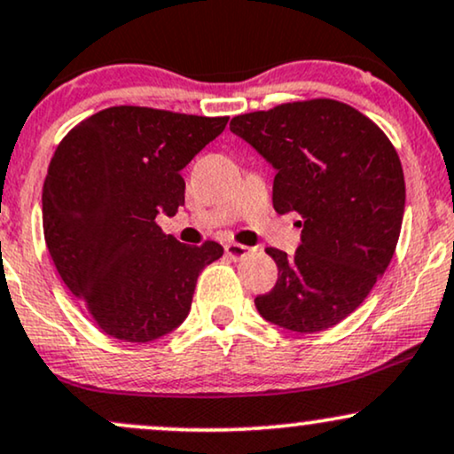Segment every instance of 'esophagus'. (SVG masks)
<instances>
[{
  "instance_id": "esophagus-1",
  "label": "esophagus",
  "mask_w": 454,
  "mask_h": 454,
  "mask_svg": "<svg viewBox=\"0 0 454 454\" xmlns=\"http://www.w3.org/2000/svg\"><path fill=\"white\" fill-rule=\"evenodd\" d=\"M251 247H247V245H241V243H228L226 245V255L231 260H243V258H247V255L251 254Z\"/></svg>"
}]
</instances>
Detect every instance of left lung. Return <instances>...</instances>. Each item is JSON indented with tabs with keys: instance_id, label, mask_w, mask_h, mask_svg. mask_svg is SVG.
Here are the masks:
<instances>
[{
	"instance_id": "1",
	"label": "left lung",
	"mask_w": 454,
	"mask_h": 454,
	"mask_svg": "<svg viewBox=\"0 0 454 454\" xmlns=\"http://www.w3.org/2000/svg\"><path fill=\"white\" fill-rule=\"evenodd\" d=\"M231 130L277 168L275 211L302 217L294 258L266 249L279 277L255 309L300 334L340 324L372 292L400 239L406 184L395 147L379 124L336 99L241 114Z\"/></svg>"
}]
</instances>
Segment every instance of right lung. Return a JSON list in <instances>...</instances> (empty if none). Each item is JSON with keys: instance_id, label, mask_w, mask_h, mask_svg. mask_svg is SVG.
<instances>
[{"instance_id": "obj_1", "label": "right lung", "mask_w": 454, "mask_h": 454, "mask_svg": "<svg viewBox=\"0 0 454 454\" xmlns=\"http://www.w3.org/2000/svg\"><path fill=\"white\" fill-rule=\"evenodd\" d=\"M228 116L114 106L75 124L54 150L42 192L46 247L90 321L150 342L190 313L196 279L222 258L215 241L184 245L156 215L184 205L182 168Z\"/></svg>"}]
</instances>
